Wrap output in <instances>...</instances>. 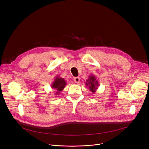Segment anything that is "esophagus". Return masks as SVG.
Returning <instances> with one entry per match:
<instances>
[{"mask_svg":"<svg viewBox=\"0 0 149 149\" xmlns=\"http://www.w3.org/2000/svg\"><path fill=\"white\" fill-rule=\"evenodd\" d=\"M79 81H80V78H79V77H75V78H74V81L75 83H77V84H78V83L79 82Z\"/></svg>","mask_w":149,"mask_h":149,"instance_id":"obj_1","label":"esophagus"}]
</instances>
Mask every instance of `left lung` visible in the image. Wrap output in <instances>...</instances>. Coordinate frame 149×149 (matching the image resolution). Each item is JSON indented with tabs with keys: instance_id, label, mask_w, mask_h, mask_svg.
Instances as JSON below:
<instances>
[{
	"instance_id": "1",
	"label": "left lung",
	"mask_w": 149,
	"mask_h": 149,
	"mask_svg": "<svg viewBox=\"0 0 149 149\" xmlns=\"http://www.w3.org/2000/svg\"><path fill=\"white\" fill-rule=\"evenodd\" d=\"M86 85L87 87H88L89 90L91 91L92 93L94 94L98 89L99 83L98 80H97L96 77L93 75H89L88 78L87 79Z\"/></svg>"
}]
</instances>
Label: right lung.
<instances>
[{"mask_svg": "<svg viewBox=\"0 0 149 149\" xmlns=\"http://www.w3.org/2000/svg\"><path fill=\"white\" fill-rule=\"evenodd\" d=\"M67 85V82L63 78H61L59 76L55 77L54 81L51 84V87L56 91L55 95H59L60 92L64 89Z\"/></svg>", "mask_w": 149, "mask_h": 149, "instance_id": "obj_1", "label": "right lung"}]
</instances>
